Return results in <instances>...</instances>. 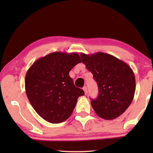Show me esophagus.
<instances>
[{
  "label": "esophagus",
  "mask_w": 153,
  "mask_h": 153,
  "mask_svg": "<svg viewBox=\"0 0 153 153\" xmlns=\"http://www.w3.org/2000/svg\"><path fill=\"white\" fill-rule=\"evenodd\" d=\"M83 90L84 91V92H85V95H87V87H83Z\"/></svg>",
  "instance_id": "esophagus-1"
}]
</instances>
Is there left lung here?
I'll use <instances>...</instances> for the list:
<instances>
[{"label": "left lung", "instance_id": "1", "mask_svg": "<svg viewBox=\"0 0 153 153\" xmlns=\"http://www.w3.org/2000/svg\"><path fill=\"white\" fill-rule=\"evenodd\" d=\"M82 62L93 75L99 95L91 100L97 116L113 120L124 112L131 105L135 91V77L130 66L115 56L99 52L81 53Z\"/></svg>", "mask_w": 153, "mask_h": 153}]
</instances>
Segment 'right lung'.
Masks as SVG:
<instances>
[{"label": "right lung", "mask_w": 153, "mask_h": 153, "mask_svg": "<svg viewBox=\"0 0 153 153\" xmlns=\"http://www.w3.org/2000/svg\"><path fill=\"white\" fill-rule=\"evenodd\" d=\"M82 62L76 53L54 52L39 58L29 68L25 93L35 111L46 121L59 123L71 116L84 91L74 85L70 71Z\"/></svg>", "instance_id": "1"}]
</instances>
